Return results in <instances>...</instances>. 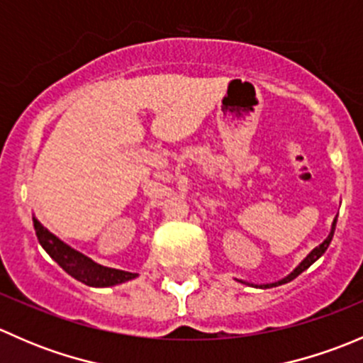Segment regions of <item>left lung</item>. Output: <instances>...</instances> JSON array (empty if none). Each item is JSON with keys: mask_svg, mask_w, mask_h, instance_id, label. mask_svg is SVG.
I'll list each match as a JSON object with an SVG mask.
<instances>
[{"mask_svg": "<svg viewBox=\"0 0 363 363\" xmlns=\"http://www.w3.org/2000/svg\"><path fill=\"white\" fill-rule=\"evenodd\" d=\"M335 223H337V218H335L334 223H332L330 233H328L327 239H325L323 242L320 244V246L314 247V250L311 251L309 255H307L306 258H303L302 262H300L298 265L295 267L294 272H290L286 277H283V279L276 281V283H267V284H252V283H246V281H240V279H237V281H239V283H242V284H247V286H255V288H274V286H281V284H284V283H290V281H294L296 276H300V274H302L303 270L309 269V267L313 265V263L316 262V259H320L321 256H323V252L328 250V246H330V242H332V237H334V232H335Z\"/></svg>", "mask_w": 363, "mask_h": 363, "instance_id": "left-lung-1", "label": "left lung"}]
</instances>
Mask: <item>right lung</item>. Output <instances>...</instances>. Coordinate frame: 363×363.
Here are the masks:
<instances>
[{
	"label": "right lung",
	"mask_w": 363,
	"mask_h": 363,
	"mask_svg": "<svg viewBox=\"0 0 363 363\" xmlns=\"http://www.w3.org/2000/svg\"><path fill=\"white\" fill-rule=\"evenodd\" d=\"M33 226H35L40 246L47 251V255H49L65 272L69 274L72 277H75L80 283L87 284V286H116V284L126 283V281L135 279V277L138 276V274L126 272V270L119 269H111V267H104L100 265V263L93 262V259L87 258L86 255L73 250L68 244H65L63 240L57 239V237L54 235V233H50L36 218H33Z\"/></svg>",
	"instance_id": "right-lung-1"
}]
</instances>
